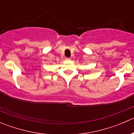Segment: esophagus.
<instances>
[{
  "mask_svg": "<svg viewBox=\"0 0 134 134\" xmlns=\"http://www.w3.org/2000/svg\"><path fill=\"white\" fill-rule=\"evenodd\" d=\"M65 59L67 61H69V60H71V58H66Z\"/></svg>",
  "mask_w": 134,
  "mask_h": 134,
  "instance_id": "1",
  "label": "esophagus"
}]
</instances>
